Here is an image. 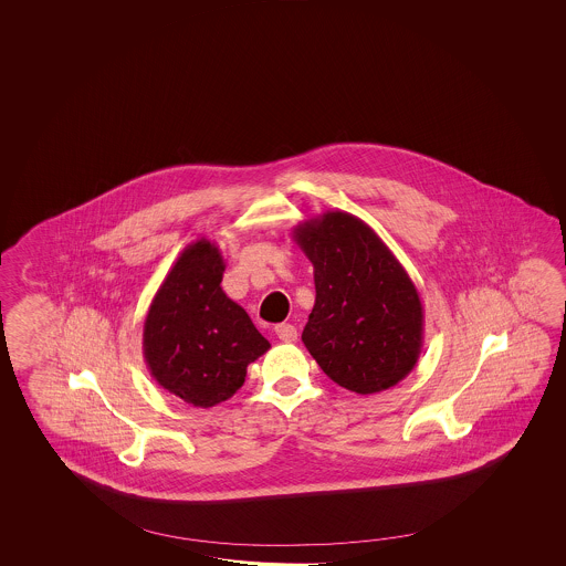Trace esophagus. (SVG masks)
<instances>
[{"instance_id":"obj_1","label":"esophagus","mask_w":566,"mask_h":566,"mask_svg":"<svg viewBox=\"0 0 566 566\" xmlns=\"http://www.w3.org/2000/svg\"><path fill=\"white\" fill-rule=\"evenodd\" d=\"M275 334H277L279 339L285 342V344L297 342V329H295V325L279 324L277 327H275Z\"/></svg>"}]
</instances>
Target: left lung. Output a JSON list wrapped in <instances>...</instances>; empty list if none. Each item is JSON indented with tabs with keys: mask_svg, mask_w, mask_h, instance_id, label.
Instances as JSON below:
<instances>
[{
	"mask_svg": "<svg viewBox=\"0 0 566 566\" xmlns=\"http://www.w3.org/2000/svg\"><path fill=\"white\" fill-rule=\"evenodd\" d=\"M312 261L315 303L301 339L336 385L382 392L409 376L424 310L405 266L364 220L327 210L293 229Z\"/></svg>",
	"mask_w": 566,
	"mask_h": 566,
	"instance_id": "obj_1",
	"label": "left lung"
}]
</instances>
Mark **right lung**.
Segmentation results:
<instances>
[{
	"instance_id": "1",
	"label": "right lung",
	"mask_w": 566,
	"mask_h": 566,
	"mask_svg": "<svg viewBox=\"0 0 566 566\" xmlns=\"http://www.w3.org/2000/svg\"><path fill=\"white\" fill-rule=\"evenodd\" d=\"M224 269L217 242L188 244L145 315L149 374L169 395L200 409L229 400L244 385L247 366L271 348L220 287Z\"/></svg>"
}]
</instances>
